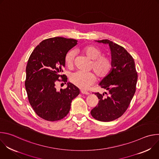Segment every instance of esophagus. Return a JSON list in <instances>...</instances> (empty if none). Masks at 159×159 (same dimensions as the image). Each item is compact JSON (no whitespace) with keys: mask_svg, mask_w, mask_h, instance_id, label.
I'll return each mask as SVG.
<instances>
[{"mask_svg":"<svg viewBox=\"0 0 159 159\" xmlns=\"http://www.w3.org/2000/svg\"><path fill=\"white\" fill-rule=\"evenodd\" d=\"M80 92H81V93L82 94H86V95H89L90 93H89V92H87V90H80Z\"/></svg>","mask_w":159,"mask_h":159,"instance_id":"esophagus-1","label":"esophagus"}]
</instances>
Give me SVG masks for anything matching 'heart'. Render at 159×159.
Returning a JSON list of instances; mask_svg holds the SVG:
<instances>
[{
    "instance_id": "1",
    "label": "heart",
    "mask_w": 159,
    "mask_h": 159,
    "mask_svg": "<svg viewBox=\"0 0 159 159\" xmlns=\"http://www.w3.org/2000/svg\"><path fill=\"white\" fill-rule=\"evenodd\" d=\"M82 51L89 58L92 60L90 67L99 78H104L109 74L112 66V60L109 57L101 55L102 51L94 46H87ZM75 57V53L74 50H70L66 54L65 61L69 68L73 66ZM96 79V75L92 72L77 71L70 77V80L74 85L83 89H86L93 85Z\"/></svg>"
}]
</instances>
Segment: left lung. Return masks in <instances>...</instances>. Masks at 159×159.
<instances>
[{"instance_id":"1","label":"left lung","mask_w":159,"mask_h":159,"mask_svg":"<svg viewBox=\"0 0 159 159\" xmlns=\"http://www.w3.org/2000/svg\"><path fill=\"white\" fill-rule=\"evenodd\" d=\"M97 41L109 44L112 68L99 84L107 93H94L99 102L90 114L98 121L108 122L121 117L128 109L136 91L138 74L133 58L123 47L108 39Z\"/></svg>"}]
</instances>
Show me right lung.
<instances>
[{
  "label": "right lung",
  "mask_w": 159,
  "mask_h": 159,
  "mask_svg": "<svg viewBox=\"0 0 159 159\" xmlns=\"http://www.w3.org/2000/svg\"><path fill=\"white\" fill-rule=\"evenodd\" d=\"M74 39L51 38L42 41L31 54L26 66L25 87L29 102L36 114L49 121L60 120L70 109L72 101L79 89L69 82L66 89L57 91V82H67L61 75L67 52L77 44ZM62 79L59 80V78Z\"/></svg>",
  "instance_id": "right-lung-1"
}]
</instances>
